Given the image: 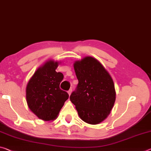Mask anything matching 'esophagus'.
I'll return each mask as SVG.
<instances>
[{
	"mask_svg": "<svg viewBox=\"0 0 151 151\" xmlns=\"http://www.w3.org/2000/svg\"><path fill=\"white\" fill-rule=\"evenodd\" d=\"M71 93H72V89H70V90H69V91H68V95H70V94H71Z\"/></svg>",
	"mask_w": 151,
	"mask_h": 151,
	"instance_id": "obj_1",
	"label": "esophagus"
}]
</instances>
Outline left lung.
Instances as JSON below:
<instances>
[{"label": "left lung", "mask_w": 151, "mask_h": 151, "mask_svg": "<svg viewBox=\"0 0 151 151\" xmlns=\"http://www.w3.org/2000/svg\"><path fill=\"white\" fill-rule=\"evenodd\" d=\"M74 68L78 83L70 101L82 120L93 125L101 123L116 101L113 79L104 66L91 56L76 61Z\"/></svg>", "instance_id": "obj_1"}]
</instances>
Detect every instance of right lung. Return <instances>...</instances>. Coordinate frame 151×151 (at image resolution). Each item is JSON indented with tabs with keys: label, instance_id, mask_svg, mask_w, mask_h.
<instances>
[{
	"label": "right lung",
	"instance_id": "1",
	"mask_svg": "<svg viewBox=\"0 0 151 151\" xmlns=\"http://www.w3.org/2000/svg\"><path fill=\"white\" fill-rule=\"evenodd\" d=\"M58 66V62H46L35 72L26 87L29 108L45 121L56 119L64 102L68 99L67 92L60 88L64 75L56 71Z\"/></svg>",
	"mask_w": 151,
	"mask_h": 151
}]
</instances>
